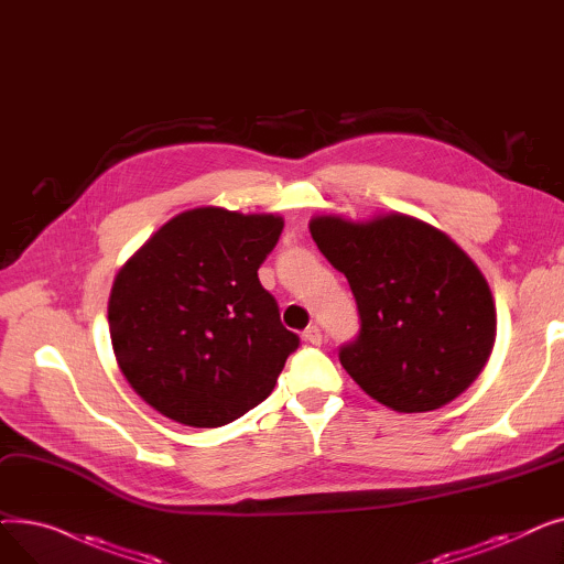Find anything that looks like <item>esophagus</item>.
<instances>
[{
	"label": "esophagus",
	"mask_w": 564,
	"mask_h": 564,
	"mask_svg": "<svg viewBox=\"0 0 564 564\" xmlns=\"http://www.w3.org/2000/svg\"><path fill=\"white\" fill-rule=\"evenodd\" d=\"M304 340L306 343H311V345H322V332H319V327H308L306 332H304Z\"/></svg>",
	"instance_id": "1"
}]
</instances>
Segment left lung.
I'll return each mask as SVG.
<instances>
[{"instance_id": "obj_1", "label": "left lung", "mask_w": 564, "mask_h": 564, "mask_svg": "<svg viewBox=\"0 0 564 564\" xmlns=\"http://www.w3.org/2000/svg\"><path fill=\"white\" fill-rule=\"evenodd\" d=\"M308 228L357 300L361 332L338 357L372 400L434 411L478 379L496 340L494 297L446 232L400 213L315 217Z\"/></svg>"}]
</instances>
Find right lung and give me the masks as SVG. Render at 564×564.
I'll return each instance as SVG.
<instances>
[{
	"instance_id": "right-lung-1",
	"label": "right lung",
	"mask_w": 564,
	"mask_h": 564,
	"mask_svg": "<svg viewBox=\"0 0 564 564\" xmlns=\"http://www.w3.org/2000/svg\"><path fill=\"white\" fill-rule=\"evenodd\" d=\"M281 230L276 215L194 207L116 274L107 315L116 361L162 416L221 427L274 391L300 347L258 279Z\"/></svg>"
}]
</instances>
